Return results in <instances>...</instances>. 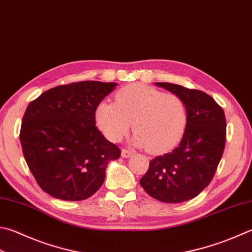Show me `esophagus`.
Wrapping results in <instances>:
<instances>
[{
  "label": "esophagus",
  "mask_w": 252,
  "mask_h": 252,
  "mask_svg": "<svg viewBox=\"0 0 252 252\" xmlns=\"http://www.w3.org/2000/svg\"><path fill=\"white\" fill-rule=\"evenodd\" d=\"M132 155H134V151L130 150V149H122V157L123 158H129V157H131Z\"/></svg>",
  "instance_id": "34e87169"
}]
</instances>
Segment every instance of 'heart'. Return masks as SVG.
Listing matches in <instances>:
<instances>
[{
	"mask_svg": "<svg viewBox=\"0 0 252 252\" xmlns=\"http://www.w3.org/2000/svg\"><path fill=\"white\" fill-rule=\"evenodd\" d=\"M96 120L104 135L114 142L121 141L134 123L135 144L150 153H161L182 139L188 125V106L177 94L132 84L116 93L115 103H99Z\"/></svg>",
	"mask_w": 252,
	"mask_h": 252,
	"instance_id": "b5f03b06",
	"label": "heart"
}]
</instances>
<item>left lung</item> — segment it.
I'll return each instance as SVG.
<instances>
[{
    "label": "left lung",
    "instance_id": "8db88e82",
    "mask_svg": "<svg viewBox=\"0 0 252 252\" xmlns=\"http://www.w3.org/2000/svg\"><path fill=\"white\" fill-rule=\"evenodd\" d=\"M156 84L184 99L188 125L177 148L150 161L140 184L156 200L181 203L197 196L214 177L225 148L226 117L205 92L173 83Z\"/></svg>",
    "mask_w": 252,
    "mask_h": 252
}]
</instances>
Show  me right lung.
<instances>
[{
    "mask_svg": "<svg viewBox=\"0 0 252 252\" xmlns=\"http://www.w3.org/2000/svg\"><path fill=\"white\" fill-rule=\"evenodd\" d=\"M116 83L81 81L52 88L32 101L23 116L20 140L38 185L52 197L82 201L105 180L121 149L95 126V111Z\"/></svg>",
    "mask_w": 252,
    "mask_h": 252,
    "instance_id": "1",
    "label": "right lung"
}]
</instances>
